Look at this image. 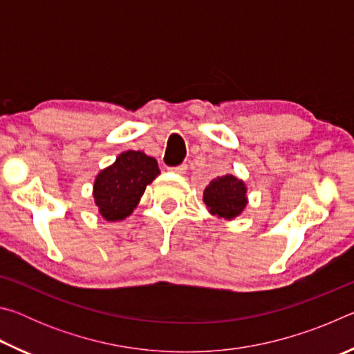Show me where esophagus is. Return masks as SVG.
<instances>
[{
    "label": "esophagus",
    "mask_w": 354,
    "mask_h": 354,
    "mask_svg": "<svg viewBox=\"0 0 354 354\" xmlns=\"http://www.w3.org/2000/svg\"><path fill=\"white\" fill-rule=\"evenodd\" d=\"M169 170L171 173H178V175H184L185 170H187V165L181 164V165H176V167H169Z\"/></svg>",
    "instance_id": "obj_1"
}]
</instances>
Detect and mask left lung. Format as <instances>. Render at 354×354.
Here are the masks:
<instances>
[{
    "mask_svg": "<svg viewBox=\"0 0 354 354\" xmlns=\"http://www.w3.org/2000/svg\"><path fill=\"white\" fill-rule=\"evenodd\" d=\"M203 201L212 215L232 220L241 215L247 206V187L242 179L232 175L218 176L212 179L205 189Z\"/></svg>",
    "mask_w": 354,
    "mask_h": 354,
    "instance_id": "left-lung-1",
    "label": "left lung"
}]
</instances>
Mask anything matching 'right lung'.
I'll return each instance as SVG.
<instances>
[{"label": "right lung", "instance_id": "add662e5", "mask_svg": "<svg viewBox=\"0 0 354 354\" xmlns=\"http://www.w3.org/2000/svg\"><path fill=\"white\" fill-rule=\"evenodd\" d=\"M159 173L158 160L151 156L134 149L123 151L95 178L93 198L101 217L107 221L127 218Z\"/></svg>", "mask_w": 354, "mask_h": 354}]
</instances>
